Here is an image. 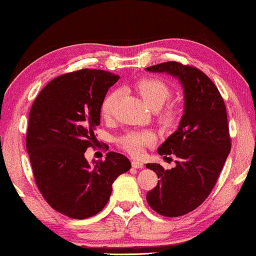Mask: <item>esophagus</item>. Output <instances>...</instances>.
<instances>
[{"label":"esophagus","instance_id":"1","mask_svg":"<svg viewBox=\"0 0 256 256\" xmlns=\"http://www.w3.org/2000/svg\"><path fill=\"white\" fill-rule=\"evenodd\" d=\"M132 168L141 169V168H144V162H141V161L132 160Z\"/></svg>","mask_w":256,"mask_h":256}]
</instances>
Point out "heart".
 Wrapping results in <instances>:
<instances>
[{
    "label": "heart",
    "mask_w": 256,
    "mask_h": 256,
    "mask_svg": "<svg viewBox=\"0 0 256 256\" xmlns=\"http://www.w3.org/2000/svg\"><path fill=\"white\" fill-rule=\"evenodd\" d=\"M136 88H138V92H140L142 98L144 100L146 104H148L149 108L152 109H160L166 102L170 98L172 90L164 82L161 80L146 78H142L136 84ZM121 96V89L116 88L108 95L106 96L104 102L101 106L102 115L106 118H112L114 115L116 104H118V98ZM162 121L164 124H172L175 120V112L172 108L166 109L161 115ZM155 138L150 132L147 130H132L128 132L127 134L121 136L118 138V144L121 146L122 149L128 152L132 155H140L146 146L152 144L154 142Z\"/></svg>",
    "instance_id": "obj_1"
}]
</instances>
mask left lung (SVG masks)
<instances>
[{
    "label": "left lung",
    "mask_w": 256,
    "mask_h": 256,
    "mask_svg": "<svg viewBox=\"0 0 256 256\" xmlns=\"http://www.w3.org/2000/svg\"><path fill=\"white\" fill-rule=\"evenodd\" d=\"M146 70L166 72L178 80L184 89L178 127L158 149L164 158L176 156L175 167L146 164L160 178L156 187L147 193L148 204L164 216H181L208 198L230 152L227 112L216 86L198 69L164 62Z\"/></svg>",
    "instance_id": "8db88e82"
}]
</instances>
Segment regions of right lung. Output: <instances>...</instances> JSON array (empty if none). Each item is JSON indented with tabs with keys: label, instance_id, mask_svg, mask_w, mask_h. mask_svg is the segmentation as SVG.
<instances>
[{
	"label": "right lung",
	"instance_id": "right-lung-1",
	"mask_svg": "<svg viewBox=\"0 0 256 256\" xmlns=\"http://www.w3.org/2000/svg\"><path fill=\"white\" fill-rule=\"evenodd\" d=\"M118 80L98 69L61 75L42 89L30 109L26 152L36 184L46 201L69 218L81 220L101 212L112 182L132 167L115 152L92 164L84 156L96 140L102 102Z\"/></svg>",
	"mask_w": 256,
	"mask_h": 256
}]
</instances>
